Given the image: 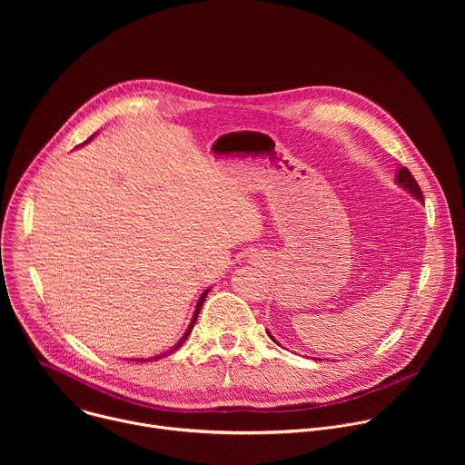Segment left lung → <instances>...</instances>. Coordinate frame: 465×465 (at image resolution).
<instances>
[{
  "instance_id": "obj_1",
  "label": "left lung",
  "mask_w": 465,
  "mask_h": 465,
  "mask_svg": "<svg viewBox=\"0 0 465 465\" xmlns=\"http://www.w3.org/2000/svg\"><path fill=\"white\" fill-rule=\"evenodd\" d=\"M395 183L400 185L401 189H405L407 193H411V194L416 198V201L423 203V194H421V189H420L418 182L414 180V176L409 173V169H407V167H400V169H397V173H395ZM267 335L271 337V341H274V342L278 344V341L272 337V333H271L269 329H267ZM316 361H322V359H316Z\"/></svg>"
}]
</instances>
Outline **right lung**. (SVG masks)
Segmentation results:
<instances>
[{
    "label": "right lung",
    "instance_id": "1",
    "mask_svg": "<svg viewBox=\"0 0 465 465\" xmlns=\"http://www.w3.org/2000/svg\"><path fill=\"white\" fill-rule=\"evenodd\" d=\"M92 140V138H90ZM88 140V142H90ZM86 142V143H88ZM84 145V143H83ZM81 147V145H79ZM212 289H206L203 294H201V298H198V302H196V307H194V312H193V316H191V322H189V325H187V329H185V333L182 335V339L171 348V350H167V351H163V353H160V355H154V357H151V359H132V361H138V362H147V361H158V359H162V357H167V355H171L173 351H176L185 341H187V337L191 335V331H193V325H194V322H196V318H198V312H201V309H203V305H204V300H206V296H208V292H210Z\"/></svg>",
    "mask_w": 465,
    "mask_h": 465
}]
</instances>
